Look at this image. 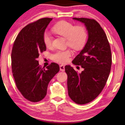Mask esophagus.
<instances>
[{
	"mask_svg": "<svg viewBox=\"0 0 125 125\" xmlns=\"http://www.w3.org/2000/svg\"><path fill=\"white\" fill-rule=\"evenodd\" d=\"M60 70L61 71H65V66L63 65H61L60 66Z\"/></svg>",
	"mask_w": 125,
	"mask_h": 125,
	"instance_id": "34e87169",
	"label": "esophagus"
}]
</instances>
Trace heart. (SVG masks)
<instances>
[{
    "mask_svg": "<svg viewBox=\"0 0 125 125\" xmlns=\"http://www.w3.org/2000/svg\"><path fill=\"white\" fill-rule=\"evenodd\" d=\"M55 32L67 39L66 44L75 50L83 48L86 42L87 33L83 26H75L71 22L61 21L55 25L52 28ZM43 42L46 48H52L53 44L52 37L47 31L43 35ZM73 55L70 49L58 50L52 55V59L55 62L65 64Z\"/></svg>",
    "mask_w": 125,
    "mask_h": 125,
    "instance_id": "heart-1",
    "label": "heart"
}]
</instances>
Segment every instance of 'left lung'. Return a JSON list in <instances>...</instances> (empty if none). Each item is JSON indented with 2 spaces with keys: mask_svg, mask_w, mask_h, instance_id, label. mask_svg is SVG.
<instances>
[{
  "mask_svg": "<svg viewBox=\"0 0 125 125\" xmlns=\"http://www.w3.org/2000/svg\"><path fill=\"white\" fill-rule=\"evenodd\" d=\"M73 19L83 22L88 31L86 44L73 61L83 70L78 73L70 65L65 69L69 97L75 103L83 105L96 98L105 87L111 71V52L105 31L95 20Z\"/></svg>",
  "mask_w": 125,
  "mask_h": 125,
  "instance_id": "8db88e82",
  "label": "left lung"
}]
</instances>
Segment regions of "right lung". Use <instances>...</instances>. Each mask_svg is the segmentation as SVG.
Masks as SVG:
<instances>
[{"label": "right lung", "instance_id": "add662e5", "mask_svg": "<svg viewBox=\"0 0 125 125\" xmlns=\"http://www.w3.org/2000/svg\"><path fill=\"white\" fill-rule=\"evenodd\" d=\"M52 20L42 18L22 28L11 51L12 73L16 87L26 99L34 103L45 97L49 82L60 70L54 62L42 68L37 60L46 49L43 35Z\"/></svg>", "mask_w": 125, "mask_h": 125}]
</instances>
